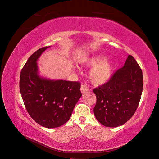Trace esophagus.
Here are the masks:
<instances>
[{
    "label": "esophagus",
    "instance_id": "esophagus-1",
    "mask_svg": "<svg viewBox=\"0 0 159 159\" xmlns=\"http://www.w3.org/2000/svg\"><path fill=\"white\" fill-rule=\"evenodd\" d=\"M80 89H81V93H85L87 92V91H89V88H88V86L86 85L83 84V85H81V88H80Z\"/></svg>",
    "mask_w": 159,
    "mask_h": 159
}]
</instances>
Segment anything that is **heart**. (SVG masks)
<instances>
[{"instance_id":"b5f03b06","label":"heart","mask_w":159,"mask_h":159,"mask_svg":"<svg viewBox=\"0 0 159 159\" xmlns=\"http://www.w3.org/2000/svg\"><path fill=\"white\" fill-rule=\"evenodd\" d=\"M103 56H97L88 57L84 63L89 67H95L91 71L90 79L92 83L97 85L106 84L111 78L113 66L109 61H105Z\"/></svg>"}]
</instances>
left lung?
Masks as SVG:
<instances>
[{
	"label": "left lung",
	"instance_id": "1",
	"mask_svg": "<svg viewBox=\"0 0 159 159\" xmlns=\"http://www.w3.org/2000/svg\"><path fill=\"white\" fill-rule=\"evenodd\" d=\"M143 88L142 70L129 55L121 68L106 84L93 89L97 102L93 109L98 121L109 127L121 126L135 113Z\"/></svg>",
	"mask_w": 159,
	"mask_h": 159
}]
</instances>
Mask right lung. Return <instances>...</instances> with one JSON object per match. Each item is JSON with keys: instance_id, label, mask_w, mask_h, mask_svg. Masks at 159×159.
I'll return each instance as SVG.
<instances>
[{"instance_id": "add662e5", "label": "right lung", "mask_w": 159, "mask_h": 159, "mask_svg": "<svg viewBox=\"0 0 159 159\" xmlns=\"http://www.w3.org/2000/svg\"><path fill=\"white\" fill-rule=\"evenodd\" d=\"M50 46L32 54L20 75V91L25 107L34 121L46 128L61 126L70 119L82 95L79 81L43 78L38 74L37 60Z\"/></svg>"}]
</instances>
